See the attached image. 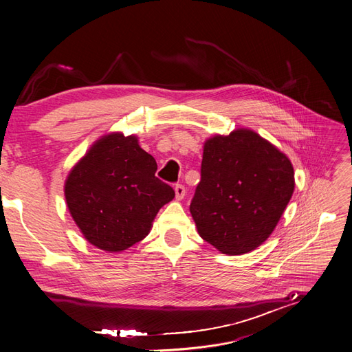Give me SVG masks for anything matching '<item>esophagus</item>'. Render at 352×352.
<instances>
[{"label": "esophagus", "instance_id": "1", "mask_svg": "<svg viewBox=\"0 0 352 352\" xmlns=\"http://www.w3.org/2000/svg\"><path fill=\"white\" fill-rule=\"evenodd\" d=\"M175 194H176V199H177V201L184 199V197H185V194H186L185 186H184V185H176V186H175Z\"/></svg>", "mask_w": 352, "mask_h": 352}]
</instances>
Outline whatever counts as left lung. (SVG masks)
Segmentation results:
<instances>
[{"label": "left lung", "mask_w": 352, "mask_h": 352, "mask_svg": "<svg viewBox=\"0 0 352 352\" xmlns=\"http://www.w3.org/2000/svg\"><path fill=\"white\" fill-rule=\"evenodd\" d=\"M294 189L291 160L241 127L204 142L201 182L189 211L202 239L221 254L242 255L267 241Z\"/></svg>", "instance_id": "8db88e82"}]
</instances>
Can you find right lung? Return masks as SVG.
Masks as SVG:
<instances>
[{
    "mask_svg": "<svg viewBox=\"0 0 352 352\" xmlns=\"http://www.w3.org/2000/svg\"><path fill=\"white\" fill-rule=\"evenodd\" d=\"M155 172L154 157L135 135L111 132L95 141L65 184L69 212L83 238L105 252L142 241L158 210L175 198Z\"/></svg>",
    "mask_w": 352,
    "mask_h": 352,
    "instance_id": "right-lung-1",
    "label": "right lung"
}]
</instances>
